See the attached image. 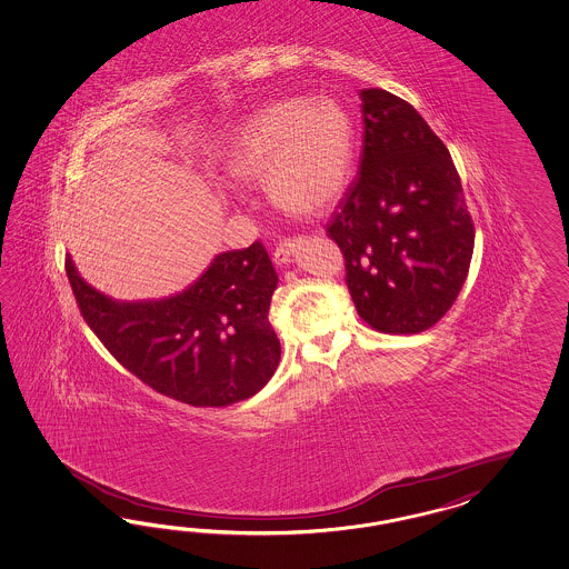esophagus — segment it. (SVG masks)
<instances>
[{"mask_svg":"<svg viewBox=\"0 0 569 569\" xmlns=\"http://www.w3.org/2000/svg\"><path fill=\"white\" fill-rule=\"evenodd\" d=\"M295 249H297L295 241H284V243L278 244L277 249H274V263H277V266L291 263Z\"/></svg>","mask_w":569,"mask_h":569,"instance_id":"esophagus-1","label":"esophagus"}]
</instances>
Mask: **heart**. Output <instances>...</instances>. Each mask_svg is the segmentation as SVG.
<instances>
[{
	"mask_svg": "<svg viewBox=\"0 0 569 569\" xmlns=\"http://www.w3.org/2000/svg\"><path fill=\"white\" fill-rule=\"evenodd\" d=\"M356 124L339 101L284 99L266 106L228 143L234 184L263 182L278 210L313 218L341 201L356 170Z\"/></svg>",
	"mask_w": 569,
	"mask_h": 569,
	"instance_id": "1",
	"label": "heart"
}]
</instances>
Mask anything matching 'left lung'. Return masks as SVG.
<instances>
[{
    "instance_id": "obj_1",
    "label": "left lung",
    "mask_w": 569,
    "mask_h": 569,
    "mask_svg": "<svg viewBox=\"0 0 569 569\" xmlns=\"http://www.w3.org/2000/svg\"><path fill=\"white\" fill-rule=\"evenodd\" d=\"M359 98V174L326 232L341 247L359 316L387 335H418L461 291L473 224L449 149L416 108L385 89Z\"/></svg>"
}]
</instances>
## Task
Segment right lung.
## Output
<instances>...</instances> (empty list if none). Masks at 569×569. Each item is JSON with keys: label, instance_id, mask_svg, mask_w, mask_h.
<instances>
[{"label": "right lung", "instance_id": "right-lung-1", "mask_svg": "<svg viewBox=\"0 0 569 569\" xmlns=\"http://www.w3.org/2000/svg\"><path fill=\"white\" fill-rule=\"evenodd\" d=\"M84 322L147 387L193 407H224L260 392L280 361L268 320L277 270L260 241L218 253L184 291L118 301L66 256Z\"/></svg>", "mask_w": 569, "mask_h": 569}]
</instances>
